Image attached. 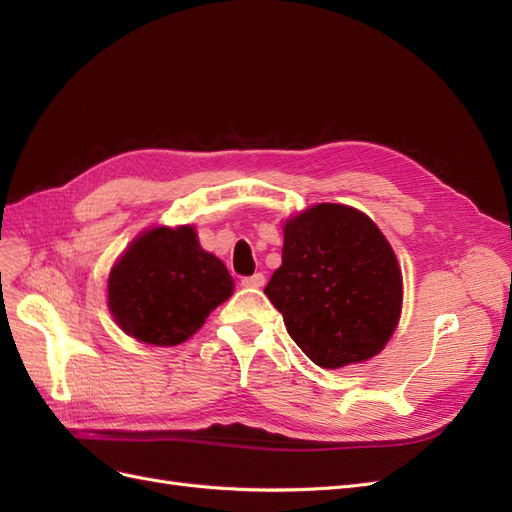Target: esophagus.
<instances>
[{"label":"esophagus","mask_w":512,"mask_h":512,"mask_svg":"<svg viewBox=\"0 0 512 512\" xmlns=\"http://www.w3.org/2000/svg\"><path fill=\"white\" fill-rule=\"evenodd\" d=\"M241 284H243L245 288H260V286H265V275H262V273H254V275H250V277H243Z\"/></svg>","instance_id":"esophagus-1"}]
</instances>
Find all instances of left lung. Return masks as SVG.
Here are the masks:
<instances>
[{
	"instance_id": "8db88e82",
	"label": "left lung",
	"mask_w": 512,
	"mask_h": 512,
	"mask_svg": "<svg viewBox=\"0 0 512 512\" xmlns=\"http://www.w3.org/2000/svg\"><path fill=\"white\" fill-rule=\"evenodd\" d=\"M265 294L307 359L337 369L371 359L389 342L401 312V273L365 213L322 203L286 222L282 267Z\"/></svg>"
}]
</instances>
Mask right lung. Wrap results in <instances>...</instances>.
Instances as JSON below:
<instances>
[{"label": "right lung", "mask_w": 512, "mask_h": 512, "mask_svg": "<svg viewBox=\"0 0 512 512\" xmlns=\"http://www.w3.org/2000/svg\"><path fill=\"white\" fill-rule=\"evenodd\" d=\"M224 262L200 247L192 226L143 232L108 277V307L138 342L177 346L232 294Z\"/></svg>", "instance_id": "right-lung-1"}]
</instances>
